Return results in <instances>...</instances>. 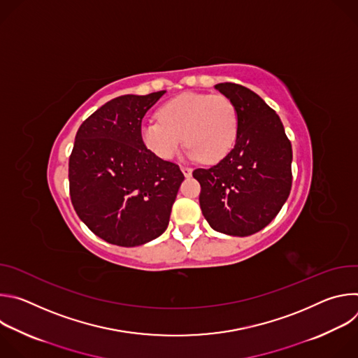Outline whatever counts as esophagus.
Masks as SVG:
<instances>
[{
    "mask_svg": "<svg viewBox=\"0 0 358 358\" xmlns=\"http://www.w3.org/2000/svg\"><path fill=\"white\" fill-rule=\"evenodd\" d=\"M181 171H182V174H184L185 177H189L191 173H192V169H189V167H181Z\"/></svg>",
    "mask_w": 358,
    "mask_h": 358,
    "instance_id": "obj_1",
    "label": "esophagus"
}]
</instances>
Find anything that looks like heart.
I'll return each instance as SVG.
<instances>
[{"label":"heart","instance_id":"1","mask_svg":"<svg viewBox=\"0 0 358 358\" xmlns=\"http://www.w3.org/2000/svg\"><path fill=\"white\" fill-rule=\"evenodd\" d=\"M157 117L159 122L140 126V138L144 147L163 160H170L185 140L189 143L184 151L187 159H203L214 164L236 141L238 112L224 94L181 93L159 109Z\"/></svg>","mask_w":358,"mask_h":358}]
</instances>
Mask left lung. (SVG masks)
<instances>
[{
    "instance_id": "1",
    "label": "left lung",
    "mask_w": 358,
    "mask_h": 358,
    "mask_svg": "<svg viewBox=\"0 0 358 358\" xmlns=\"http://www.w3.org/2000/svg\"><path fill=\"white\" fill-rule=\"evenodd\" d=\"M215 89L238 112L234 148L215 166L196 169L199 207L210 227L231 236L264 229L282 210L292 188V144L262 97L235 83Z\"/></svg>"
}]
</instances>
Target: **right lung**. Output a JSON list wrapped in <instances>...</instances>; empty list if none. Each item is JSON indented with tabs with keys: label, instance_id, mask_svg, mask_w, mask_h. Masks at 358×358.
<instances>
[{
	"label": "right lung",
	"instance_id": "obj_1",
	"mask_svg": "<svg viewBox=\"0 0 358 358\" xmlns=\"http://www.w3.org/2000/svg\"><path fill=\"white\" fill-rule=\"evenodd\" d=\"M166 90L112 99L79 127L69 189L80 221L109 243L133 248L169 227L184 174L144 147L140 126Z\"/></svg>",
	"mask_w": 358,
	"mask_h": 358
}]
</instances>
